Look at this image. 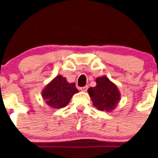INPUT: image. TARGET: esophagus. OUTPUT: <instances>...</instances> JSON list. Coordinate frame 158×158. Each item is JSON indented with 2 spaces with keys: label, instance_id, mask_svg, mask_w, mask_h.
Segmentation results:
<instances>
[{
  "label": "esophagus",
  "instance_id": "obj_1",
  "mask_svg": "<svg viewBox=\"0 0 158 158\" xmlns=\"http://www.w3.org/2000/svg\"><path fill=\"white\" fill-rule=\"evenodd\" d=\"M88 89H89V87H88V86H84V87L80 88V90L82 92H86L88 90Z\"/></svg>",
  "mask_w": 158,
  "mask_h": 158
}]
</instances>
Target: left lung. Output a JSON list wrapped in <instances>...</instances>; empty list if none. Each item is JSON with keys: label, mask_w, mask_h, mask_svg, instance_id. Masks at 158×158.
Returning a JSON list of instances; mask_svg holds the SVG:
<instances>
[{"label": "left lung", "mask_w": 158, "mask_h": 158, "mask_svg": "<svg viewBox=\"0 0 158 158\" xmlns=\"http://www.w3.org/2000/svg\"><path fill=\"white\" fill-rule=\"evenodd\" d=\"M96 83L95 87L88 89L93 105L100 111H113L121 98L117 86L106 76L96 78Z\"/></svg>", "instance_id": "obj_1"}]
</instances>
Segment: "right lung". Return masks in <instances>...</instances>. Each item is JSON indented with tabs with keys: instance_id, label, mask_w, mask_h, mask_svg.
<instances>
[{
	"instance_id": "add662e5",
	"label": "right lung",
	"mask_w": 158,
	"mask_h": 158,
	"mask_svg": "<svg viewBox=\"0 0 158 158\" xmlns=\"http://www.w3.org/2000/svg\"><path fill=\"white\" fill-rule=\"evenodd\" d=\"M77 93L74 83H69L65 77L58 75L43 89L42 96L47 105L58 109L65 107Z\"/></svg>"
}]
</instances>
